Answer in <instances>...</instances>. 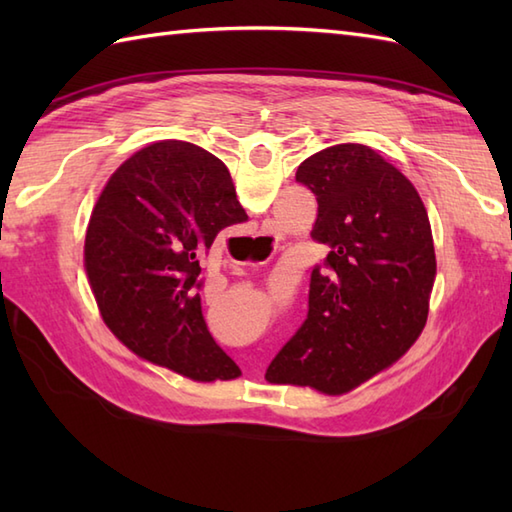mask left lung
<instances>
[{"label": "left lung", "mask_w": 512, "mask_h": 512, "mask_svg": "<svg viewBox=\"0 0 512 512\" xmlns=\"http://www.w3.org/2000/svg\"><path fill=\"white\" fill-rule=\"evenodd\" d=\"M297 182L317 195L312 239L330 253L312 268L308 317L266 380L343 394L398 361L427 323L431 224L413 184L365 145L319 151Z\"/></svg>", "instance_id": "8db88e82"}]
</instances>
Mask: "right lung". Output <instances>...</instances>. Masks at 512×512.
Masks as SVG:
<instances>
[{"mask_svg":"<svg viewBox=\"0 0 512 512\" xmlns=\"http://www.w3.org/2000/svg\"><path fill=\"white\" fill-rule=\"evenodd\" d=\"M246 220L231 173L206 149L160 140L127 158L85 235V273L116 339L202 383L242 374L202 317L200 257L222 228Z\"/></svg>","mask_w":512,"mask_h":512,"instance_id":"obj_1","label":"right lung"}]
</instances>
